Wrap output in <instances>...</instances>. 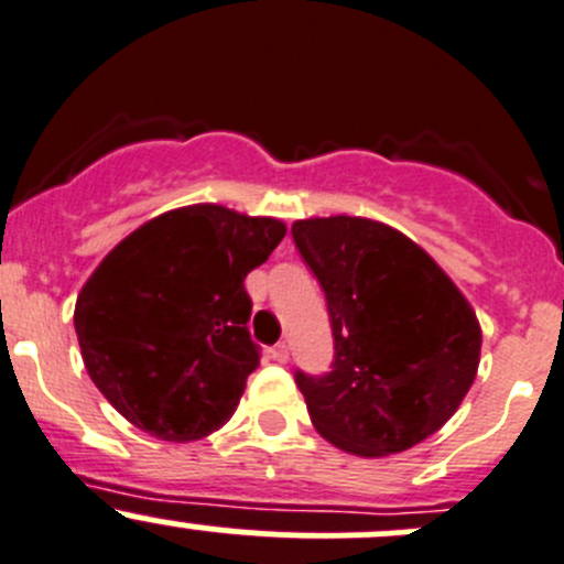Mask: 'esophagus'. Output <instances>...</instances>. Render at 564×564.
Listing matches in <instances>:
<instances>
[{"label":"esophagus","instance_id":"1","mask_svg":"<svg viewBox=\"0 0 564 564\" xmlns=\"http://www.w3.org/2000/svg\"><path fill=\"white\" fill-rule=\"evenodd\" d=\"M270 357H272V360H275V362H286V360H289V346L281 340V344L272 346Z\"/></svg>","mask_w":564,"mask_h":564}]
</instances>
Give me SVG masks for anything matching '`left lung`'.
<instances>
[{"instance_id": "left-lung-1", "label": "left lung", "mask_w": 564, "mask_h": 564, "mask_svg": "<svg viewBox=\"0 0 564 564\" xmlns=\"http://www.w3.org/2000/svg\"><path fill=\"white\" fill-rule=\"evenodd\" d=\"M294 246L327 300L333 371H297L311 423L335 447L390 456L440 431L475 382L480 324L409 237L368 218L297 220Z\"/></svg>"}]
</instances>
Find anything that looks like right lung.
Masks as SVG:
<instances>
[{
	"label": "right lung",
	"mask_w": 564,
	"mask_h": 564,
	"mask_svg": "<svg viewBox=\"0 0 564 564\" xmlns=\"http://www.w3.org/2000/svg\"><path fill=\"white\" fill-rule=\"evenodd\" d=\"M286 226L218 204L172 209L124 237L76 300V335L95 388L124 420L193 442L235 414L259 368L246 275Z\"/></svg>",
	"instance_id": "add662e5"
}]
</instances>
